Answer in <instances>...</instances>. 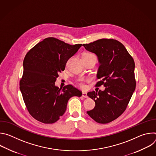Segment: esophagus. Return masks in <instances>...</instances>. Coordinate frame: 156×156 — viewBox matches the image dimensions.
Returning a JSON list of instances; mask_svg holds the SVG:
<instances>
[{
  "instance_id": "obj_1",
  "label": "esophagus",
  "mask_w": 156,
  "mask_h": 156,
  "mask_svg": "<svg viewBox=\"0 0 156 156\" xmlns=\"http://www.w3.org/2000/svg\"><path fill=\"white\" fill-rule=\"evenodd\" d=\"M82 96H83V98H87V93H86L83 92V93H82Z\"/></svg>"
}]
</instances>
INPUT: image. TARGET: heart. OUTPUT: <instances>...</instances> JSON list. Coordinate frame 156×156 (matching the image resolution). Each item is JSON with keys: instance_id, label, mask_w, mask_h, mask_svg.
I'll return each instance as SVG.
<instances>
[{"instance_id": "b5f03b06", "label": "heart", "mask_w": 156, "mask_h": 156, "mask_svg": "<svg viewBox=\"0 0 156 156\" xmlns=\"http://www.w3.org/2000/svg\"><path fill=\"white\" fill-rule=\"evenodd\" d=\"M85 81V80L83 78H80L79 79H78L77 82L78 83V84L81 87H84V82Z\"/></svg>"}]
</instances>
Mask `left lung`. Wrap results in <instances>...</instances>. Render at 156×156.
Wrapping results in <instances>:
<instances>
[{"instance_id":"left-lung-1","label":"left lung","mask_w":156,"mask_h":156,"mask_svg":"<svg viewBox=\"0 0 156 156\" xmlns=\"http://www.w3.org/2000/svg\"><path fill=\"white\" fill-rule=\"evenodd\" d=\"M83 46L98 56L100 66L97 77L101 80L97 86H105L104 91L87 93L96 105L87 113L96 122L107 123L123 113L135 90V62L123 44L115 39H101Z\"/></svg>"}]
</instances>
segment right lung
I'll return each instance as SVG.
<instances>
[{"instance_id":"1","label":"right lung","mask_w":156,"mask_h":156,"mask_svg":"<svg viewBox=\"0 0 156 156\" xmlns=\"http://www.w3.org/2000/svg\"><path fill=\"white\" fill-rule=\"evenodd\" d=\"M82 44L72 46L54 37L37 44L23 60L20 89L31 115L44 123L56 122L65 112L69 100L82 93L71 84L63 89L55 84L58 73Z\"/></svg>"}]
</instances>
